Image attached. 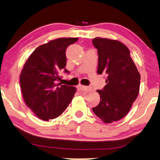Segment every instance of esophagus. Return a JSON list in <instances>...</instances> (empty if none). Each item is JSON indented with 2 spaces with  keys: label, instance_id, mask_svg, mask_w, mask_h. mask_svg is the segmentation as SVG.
<instances>
[{
  "label": "esophagus",
  "instance_id": "34e87169",
  "mask_svg": "<svg viewBox=\"0 0 160 160\" xmlns=\"http://www.w3.org/2000/svg\"><path fill=\"white\" fill-rule=\"evenodd\" d=\"M78 89L81 90V91H88V90H90V88H88V87H86V86L78 85Z\"/></svg>",
  "mask_w": 160,
  "mask_h": 160
}]
</instances>
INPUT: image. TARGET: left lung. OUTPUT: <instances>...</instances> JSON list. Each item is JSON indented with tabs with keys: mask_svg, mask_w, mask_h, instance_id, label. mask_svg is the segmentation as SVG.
Instances as JSON below:
<instances>
[{
	"mask_svg": "<svg viewBox=\"0 0 160 160\" xmlns=\"http://www.w3.org/2000/svg\"><path fill=\"white\" fill-rule=\"evenodd\" d=\"M92 44L98 51L97 73L106 75L107 84L96 90L101 100L92 109L104 122L111 123L125 117L137 99L140 74L130 50L120 41L97 37Z\"/></svg>",
	"mask_w": 160,
	"mask_h": 160,
	"instance_id": "8db88e82",
	"label": "left lung"
}]
</instances>
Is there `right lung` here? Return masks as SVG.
I'll use <instances>...</instances> for the list:
<instances>
[{
    "label": "right lung",
    "instance_id": "obj_1",
    "mask_svg": "<svg viewBox=\"0 0 160 160\" xmlns=\"http://www.w3.org/2000/svg\"><path fill=\"white\" fill-rule=\"evenodd\" d=\"M78 38H62L37 47L26 62L20 76L27 105L44 121L58 117L72 102L76 88L56 84L67 64L66 50Z\"/></svg>",
    "mask_w": 160,
    "mask_h": 160
}]
</instances>
